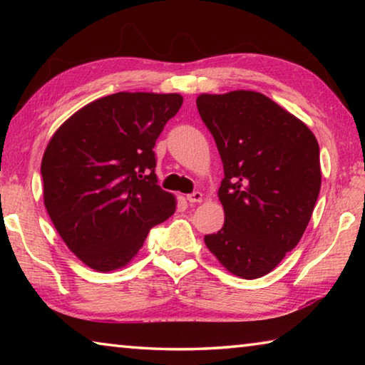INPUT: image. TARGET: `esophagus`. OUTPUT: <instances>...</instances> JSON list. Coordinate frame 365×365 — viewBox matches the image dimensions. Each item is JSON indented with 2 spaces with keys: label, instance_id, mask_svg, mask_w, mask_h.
<instances>
[{
  "label": "esophagus",
  "instance_id": "1",
  "mask_svg": "<svg viewBox=\"0 0 365 365\" xmlns=\"http://www.w3.org/2000/svg\"><path fill=\"white\" fill-rule=\"evenodd\" d=\"M187 201L190 205H196V202H201L202 201V193L201 191H193V193L187 195Z\"/></svg>",
  "mask_w": 365,
  "mask_h": 365
}]
</instances>
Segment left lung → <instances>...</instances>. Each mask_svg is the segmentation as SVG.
<instances>
[{
    "mask_svg": "<svg viewBox=\"0 0 365 365\" xmlns=\"http://www.w3.org/2000/svg\"><path fill=\"white\" fill-rule=\"evenodd\" d=\"M197 113L224 164L225 222L205 243L233 275L274 270L304 233L319 197V143L304 122L262 93H202Z\"/></svg>",
    "mask_w": 365,
    "mask_h": 365,
    "instance_id": "8db88e82",
    "label": "left lung"
}]
</instances>
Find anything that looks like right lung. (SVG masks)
I'll return each mask as SVG.
<instances>
[{"label": "right lung", "instance_id": "obj_1", "mask_svg": "<svg viewBox=\"0 0 365 365\" xmlns=\"http://www.w3.org/2000/svg\"><path fill=\"white\" fill-rule=\"evenodd\" d=\"M182 103L178 93L120 91L86 104L49 140L45 207L67 248L93 270L127 265L175 212V196L158 185L153 148Z\"/></svg>", "mask_w": 365, "mask_h": 365}]
</instances>
